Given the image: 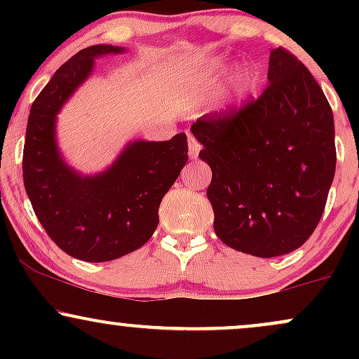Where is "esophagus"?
<instances>
[{
  "mask_svg": "<svg viewBox=\"0 0 359 359\" xmlns=\"http://www.w3.org/2000/svg\"><path fill=\"white\" fill-rule=\"evenodd\" d=\"M199 151H201V145L197 143V140L194 137H189V155H191V158H197Z\"/></svg>",
  "mask_w": 359,
  "mask_h": 359,
  "instance_id": "34e87169",
  "label": "esophagus"
}]
</instances>
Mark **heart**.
<instances>
[{"label":"heart","instance_id":"obj_1","mask_svg":"<svg viewBox=\"0 0 359 359\" xmlns=\"http://www.w3.org/2000/svg\"><path fill=\"white\" fill-rule=\"evenodd\" d=\"M257 82L258 77L253 69H243V71L236 76L231 93H229V106H231V108L241 106L243 102L248 100L250 94L257 89Z\"/></svg>","mask_w":359,"mask_h":359}]
</instances>
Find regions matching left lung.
Here are the masks:
<instances>
[{"label": "left lung", "mask_w": 359, "mask_h": 359, "mask_svg": "<svg viewBox=\"0 0 359 359\" xmlns=\"http://www.w3.org/2000/svg\"><path fill=\"white\" fill-rule=\"evenodd\" d=\"M212 170L214 231L259 258L300 248L324 212L336 172L334 116L302 62L270 52L269 86L257 101L191 126Z\"/></svg>", "instance_id": "8db88e82"}]
</instances>
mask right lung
Listing matches in <instances>:
<instances>
[{"mask_svg":"<svg viewBox=\"0 0 359 359\" xmlns=\"http://www.w3.org/2000/svg\"><path fill=\"white\" fill-rule=\"evenodd\" d=\"M125 47L90 45L52 76L30 109L23 182L40 224L62 251L84 262H111L142 248L158 226V208L187 163V135L168 142H128L96 174L69 165L57 142V118L94 72L96 59Z\"/></svg>","mask_w":359,"mask_h":359,"instance_id":"right-lung-1","label":"right lung"}]
</instances>
